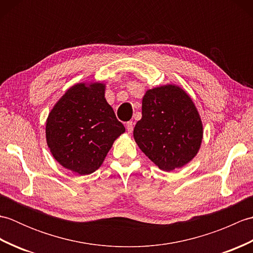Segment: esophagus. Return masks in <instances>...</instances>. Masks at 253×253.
<instances>
[{"mask_svg":"<svg viewBox=\"0 0 253 253\" xmlns=\"http://www.w3.org/2000/svg\"><path fill=\"white\" fill-rule=\"evenodd\" d=\"M126 129L128 132H132V130H133V123L132 122L126 123Z\"/></svg>","mask_w":253,"mask_h":253,"instance_id":"34e87169","label":"esophagus"}]
</instances>
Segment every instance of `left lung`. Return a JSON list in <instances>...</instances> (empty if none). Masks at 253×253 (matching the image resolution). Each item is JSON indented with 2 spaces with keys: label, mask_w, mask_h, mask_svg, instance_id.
Segmentation results:
<instances>
[{
  "label": "left lung",
  "mask_w": 253,
  "mask_h": 253,
  "mask_svg": "<svg viewBox=\"0 0 253 253\" xmlns=\"http://www.w3.org/2000/svg\"><path fill=\"white\" fill-rule=\"evenodd\" d=\"M202 136L200 115L186 91L175 84L147 91L133 138L160 169L170 171L189 163L200 149Z\"/></svg>",
  "instance_id": "obj_1"
}]
</instances>
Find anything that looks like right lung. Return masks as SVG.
<instances>
[{"mask_svg": "<svg viewBox=\"0 0 253 253\" xmlns=\"http://www.w3.org/2000/svg\"><path fill=\"white\" fill-rule=\"evenodd\" d=\"M104 93V84H77L47 116L45 137L53 158L79 175L98 169L113 142L125 132Z\"/></svg>", "mask_w": 253, "mask_h": 253, "instance_id": "add662e5", "label": "right lung"}]
</instances>
